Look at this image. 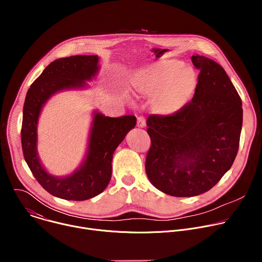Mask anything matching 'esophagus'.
I'll use <instances>...</instances> for the list:
<instances>
[{
	"label": "esophagus",
	"instance_id": "obj_1",
	"mask_svg": "<svg viewBox=\"0 0 262 262\" xmlns=\"http://www.w3.org/2000/svg\"><path fill=\"white\" fill-rule=\"evenodd\" d=\"M146 125V120H145V118L144 117H138V119H137V126L138 127H144Z\"/></svg>",
	"mask_w": 262,
	"mask_h": 262
}]
</instances>
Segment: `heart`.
I'll use <instances>...</instances> for the list:
<instances>
[{
    "label": "heart",
    "mask_w": 262,
    "mask_h": 262,
    "mask_svg": "<svg viewBox=\"0 0 262 262\" xmlns=\"http://www.w3.org/2000/svg\"><path fill=\"white\" fill-rule=\"evenodd\" d=\"M135 93L152 97V110L161 116H172L192 98L198 83L195 69L176 59H164L130 77Z\"/></svg>",
    "instance_id": "b5f03b06"
}]
</instances>
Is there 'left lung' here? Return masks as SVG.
Returning <instances> with one entry per match:
<instances>
[{
  "label": "left lung",
  "mask_w": 262,
  "mask_h": 262,
  "mask_svg": "<svg viewBox=\"0 0 262 262\" xmlns=\"http://www.w3.org/2000/svg\"><path fill=\"white\" fill-rule=\"evenodd\" d=\"M200 70L192 101L172 116L150 115L151 146L146 174L154 186L174 197L209 191L232 166L243 125L242 99L224 68L192 56Z\"/></svg>",
  "instance_id": "1"
}]
</instances>
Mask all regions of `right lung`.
Here are the masks:
<instances>
[{
    "instance_id": "obj_1",
    "label": "right lung",
    "mask_w": 262,
    "mask_h": 262,
    "mask_svg": "<svg viewBox=\"0 0 262 262\" xmlns=\"http://www.w3.org/2000/svg\"><path fill=\"white\" fill-rule=\"evenodd\" d=\"M98 69V56L95 55L57 59L46 67L26 95L21 124L25 161L42 188L61 199L83 201L104 191L111 179L115 149L137 122L133 115L112 118L94 112L83 164L65 177H57L46 171L37 152V123L42 106L59 91L85 88V81L95 78Z\"/></svg>"
}]
</instances>
